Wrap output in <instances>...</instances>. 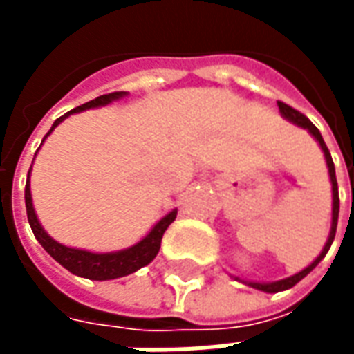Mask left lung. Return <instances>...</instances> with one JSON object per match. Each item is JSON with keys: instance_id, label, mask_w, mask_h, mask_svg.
Wrapping results in <instances>:
<instances>
[{"instance_id": "8db88e82", "label": "left lung", "mask_w": 354, "mask_h": 354, "mask_svg": "<svg viewBox=\"0 0 354 354\" xmlns=\"http://www.w3.org/2000/svg\"><path fill=\"white\" fill-rule=\"evenodd\" d=\"M279 111L282 113L284 119H288L292 121L294 124L297 127H304L307 131L311 132V136L317 142H319L320 149L324 151V159H326V165H328V174H330V182H332V227H330V235H328V241L324 248H322V252L317 256V260L313 261L311 266H307L304 271H299V273L292 274V277H286V279H282V281H274V282H252V281H241L239 277H235V281H241L248 284V286H252L256 290H261V292H267V294H274V292H282V290H288L292 286H296L297 282L301 281L304 277L311 273L315 267L319 266L320 260L326 256V252L330 250V246L334 243V237H335V227H337V216H339V193H337V180H335V167H334V161H332V155L328 151L326 144H324V140H322V134L319 132V129L315 127V124L304 115V113H299L297 109L290 108L288 104H284V102H279Z\"/></svg>"}]
</instances>
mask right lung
I'll use <instances>...</instances> for the list:
<instances>
[{
	"label": "right lung",
	"mask_w": 354,
	"mask_h": 354,
	"mask_svg": "<svg viewBox=\"0 0 354 354\" xmlns=\"http://www.w3.org/2000/svg\"><path fill=\"white\" fill-rule=\"evenodd\" d=\"M127 93H109L102 94L98 98L83 104V106H77L73 108L72 111H68L66 115L58 117L55 124L50 127V131L45 134V138L49 136L50 132L57 129L58 124L64 121L66 117L72 115V113H80V111H85V109L98 108V106H106L109 102L119 100L123 98ZM43 138V142H45ZM41 142V144H43ZM30 172H32V167H30ZM30 172H28L26 180V189H24V199H26V214L28 222H30V227L34 231L35 239L39 241V245L47 250V254H50V258L60 263L62 267H66L70 273L77 274V277H85V279H91V281H111V279H119V277H124V274H131L134 271H138L140 267L147 266L149 261H153V258L159 252L161 248V239L165 235V231L169 227L170 223L176 220L178 210H170L169 214L162 216L159 222L155 223L151 231L147 233L146 237L138 241L136 245L129 246L124 250H117V252H88V250H81V248H70V246L60 245L58 241H55L53 237H49V233L43 230L41 223L37 220V214L34 210V203H32V192H30Z\"/></svg>",
	"instance_id": "obj_1"
}]
</instances>
